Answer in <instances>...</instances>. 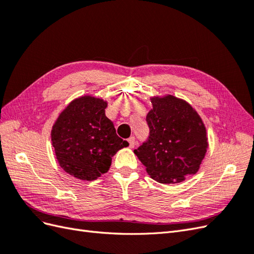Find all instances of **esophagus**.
<instances>
[{
    "label": "esophagus",
    "instance_id": "obj_1",
    "mask_svg": "<svg viewBox=\"0 0 254 254\" xmlns=\"http://www.w3.org/2000/svg\"><path fill=\"white\" fill-rule=\"evenodd\" d=\"M128 143H129V147L130 148H133L134 146H135V144H136V141H135V139L133 136H131V137H129L128 139Z\"/></svg>",
    "mask_w": 254,
    "mask_h": 254
}]
</instances>
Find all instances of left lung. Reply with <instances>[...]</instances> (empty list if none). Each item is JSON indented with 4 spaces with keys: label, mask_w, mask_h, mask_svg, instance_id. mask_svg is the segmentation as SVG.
Here are the masks:
<instances>
[{
    "label": "left lung",
    "mask_w": 254,
    "mask_h": 254,
    "mask_svg": "<svg viewBox=\"0 0 254 254\" xmlns=\"http://www.w3.org/2000/svg\"><path fill=\"white\" fill-rule=\"evenodd\" d=\"M150 102L148 140L133 152L153 180L180 183L200 168L209 147L205 126L184 99L167 94L152 96Z\"/></svg>",
    "instance_id": "left-lung-1"
}]
</instances>
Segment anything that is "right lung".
<instances>
[{
	"mask_svg": "<svg viewBox=\"0 0 254 254\" xmlns=\"http://www.w3.org/2000/svg\"><path fill=\"white\" fill-rule=\"evenodd\" d=\"M107 105L103 98L92 95L75 98L52 127V144L59 166L79 180H95L108 172L112 157L129 145L106 117Z\"/></svg>",
	"mask_w": 254,
	"mask_h": 254,
	"instance_id": "right-lung-1",
	"label": "right lung"
}]
</instances>
